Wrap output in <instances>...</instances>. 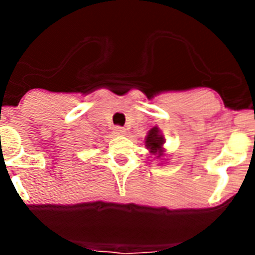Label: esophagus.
<instances>
[{"label": "esophagus", "mask_w": 255, "mask_h": 255, "mask_svg": "<svg viewBox=\"0 0 255 255\" xmlns=\"http://www.w3.org/2000/svg\"><path fill=\"white\" fill-rule=\"evenodd\" d=\"M125 129H123V128H120V126H116V128H115V134H117V135H124L125 134Z\"/></svg>", "instance_id": "1"}]
</instances>
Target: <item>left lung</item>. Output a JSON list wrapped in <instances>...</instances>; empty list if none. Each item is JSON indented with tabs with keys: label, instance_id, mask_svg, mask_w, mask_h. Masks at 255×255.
<instances>
[{
	"label": "left lung",
	"instance_id": "obj_1",
	"mask_svg": "<svg viewBox=\"0 0 255 255\" xmlns=\"http://www.w3.org/2000/svg\"><path fill=\"white\" fill-rule=\"evenodd\" d=\"M164 143V139L163 136L161 135V132H159L158 128H152V129L149 130V132H148L147 138H145V145H147L148 149L150 150V153H153V154H158L157 157H159V155L162 154V145H163Z\"/></svg>",
	"mask_w": 255,
	"mask_h": 255
}]
</instances>
